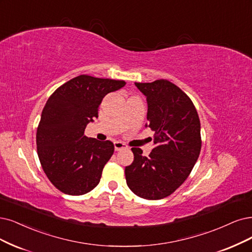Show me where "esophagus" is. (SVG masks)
<instances>
[{
  "instance_id": "obj_1",
  "label": "esophagus",
  "mask_w": 252,
  "mask_h": 252,
  "mask_svg": "<svg viewBox=\"0 0 252 252\" xmlns=\"http://www.w3.org/2000/svg\"><path fill=\"white\" fill-rule=\"evenodd\" d=\"M127 146L121 141H114V148L115 151H120V150H125V148H126Z\"/></svg>"
}]
</instances>
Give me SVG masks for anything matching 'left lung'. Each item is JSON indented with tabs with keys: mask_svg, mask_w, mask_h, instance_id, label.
Returning <instances> with one entry per match:
<instances>
[{
	"mask_svg": "<svg viewBox=\"0 0 252 252\" xmlns=\"http://www.w3.org/2000/svg\"><path fill=\"white\" fill-rule=\"evenodd\" d=\"M146 96V127L155 132L148 157L132 147L133 163L126 167L128 188L137 196L157 200L169 196L188 178L201 148L200 121L192 100L173 83H135Z\"/></svg>",
	"mask_w": 252,
	"mask_h": 252,
	"instance_id": "left-lung-1",
	"label": "left lung"
}]
</instances>
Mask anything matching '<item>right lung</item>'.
Segmentation results:
<instances>
[{
  "label": "right lung",
  "mask_w": 252,
  "mask_h": 252,
  "mask_svg": "<svg viewBox=\"0 0 252 252\" xmlns=\"http://www.w3.org/2000/svg\"><path fill=\"white\" fill-rule=\"evenodd\" d=\"M125 85V81L81 74L46 101L37 127V154L44 173L61 192L83 195L98 185L114 144L88 138L84 132L98 117L102 98Z\"/></svg>",
  "instance_id": "1"
}]
</instances>
